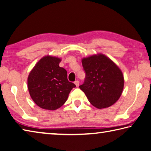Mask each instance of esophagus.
<instances>
[{
  "mask_svg": "<svg viewBox=\"0 0 151 151\" xmlns=\"http://www.w3.org/2000/svg\"><path fill=\"white\" fill-rule=\"evenodd\" d=\"M74 83H75V85H76V87H79V81H78V80H77V81H76L74 82Z\"/></svg>",
  "mask_w": 151,
  "mask_h": 151,
  "instance_id": "1",
  "label": "esophagus"
}]
</instances>
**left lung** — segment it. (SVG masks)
<instances>
[{"instance_id": "left-lung-1", "label": "left lung", "mask_w": 151, "mask_h": 151, "mask_svg": "<svg viewBox=\"0 0 151 151\" xmlns=\"http://www.w3.org/2000/svg\"><path fill=\"white\" fill-rule=\"evenodd\" d=\"M82 65L85 78L79 88L90 103L99 109L114 104L124 87V77L119 67L102 54L83 58Z\"/></svg>"}]
</instances>
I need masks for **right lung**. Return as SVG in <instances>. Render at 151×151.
Masks as SVG:
<instances>
[{"mask_svg":"<svg viewBox=\"0 0 151 151\" xmlns=\"http://www.w3.org/2000/svg\"><path fill=\"white\" fill-rule=\"evenodd\" d=\"M60 58L45 56L30 72L28 89L32 99L42 109L55 110L66 102L76 86L67 78L66 70L59 66Z\"/></svg>","mask_w":151,"mask_h":151,"instance_id":"1","label":"right lung"}]
</instances>
